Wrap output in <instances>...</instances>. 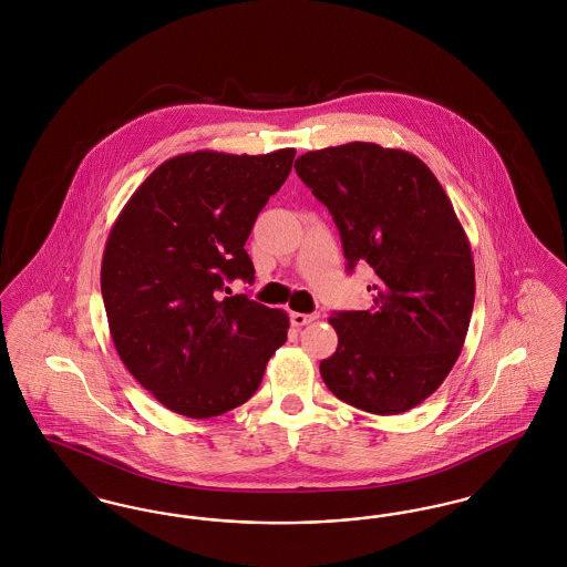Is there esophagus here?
Listing matches in <instances>:
<instances>
[{
	"label": "esophagus",
	"instance_id": "esophagus-1",
	"mask_svg": "<svg viewBox=\"0 0 567 567\" xmlns=\"http://www.w3.org/2000/svg\"><path fill=\"white\" fill-rule=\"evenodd\" d=\"M317 319H319L317 315H301V312H293L291 315V323L296 324V327H303V324L312 323Z\"/></svg>",
	"mask_w": 567,
	"mask_h": 567
}]
</instances>
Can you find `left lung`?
Here are the masks:
<instances>
[{
  "instance_id": "1",
  "label": "left lung",
  "mask_w": 567,
  "mask_h": 567,
  "mask_svg": "<svg viewBox=\"0 0 567 567\" xmlns=\"http://www.w3.org/2000/svg\"><path fill=\"white\" fill-rule=\"evenodd\" d=\"M297 176L340 231L347 268L368 264L370 310L329 317L338 349L321 361L327 389L372 414L427 400L463 349L474 308V259L449 195L412 153L351 142L310 151Z\"/></svg>"
}]
</instances>
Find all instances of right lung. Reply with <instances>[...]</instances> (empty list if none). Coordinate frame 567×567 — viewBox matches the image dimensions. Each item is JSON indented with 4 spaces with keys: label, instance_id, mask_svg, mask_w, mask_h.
I'll return each mask as SVG.
<instances>
[{
    "label": "right lung",
    "instance_id": "add662e5",
    "mask_svg": "<svg viewBox=\"0 0 567 567\" xmlns=\"http://www.w3.org/2000/svg\"><path fill=\"white\" fill-rule=\"evenodd\" d=\"M293 157L296 148L172 157L110 229L102 297L114 349L176 414L210 419L248 402L287 342V312L223 289L255 280L244 244Z\"/></svg>",
    "mask_w": 567,
    "mask_h": 567
}]
</instances>
